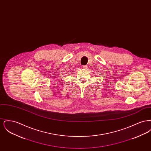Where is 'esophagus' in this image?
I'll list each match as a JSON object with an SVG mask.
<instances>
[{
    "label": "esophagus",
    "instance_id": "34e87169",
    "mask_svg": "<svg viewBox=\"0 0 151 151\" xmlns=\"http://www.w3.org/2000/svg\"><path fill=\"white\" fill-rule=\"evenodd\" d=\"M82 67H83V69H86L88 68V66L87 65H83Z\"/></svg>",
    "mask_w": 151,
    "mask_h": 151
}]
</instances>
